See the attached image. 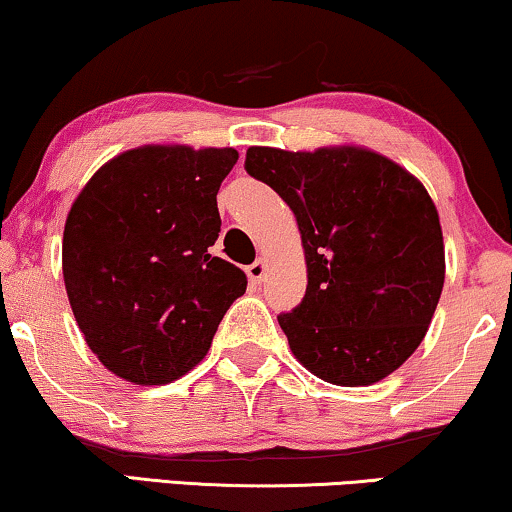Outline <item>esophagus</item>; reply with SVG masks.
<instances>
[{"instance_id": "obj_1", "label": "esophagus", "mask_w": 512, "mask_h": 512, "mask_svg": "<svg viewBox=\"0 0 512 512\" xmlns=\"http://www.w3.org/2000/svg\"><path fill=\"white\" fill-rule=\"evenodd\" d=\"M247 277H249L251 284H261V282H263V277H265V263L261 261V258H256V261L249 265V268H247Z\"/></svg>"}]
</instances>
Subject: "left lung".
I'll return each instance as SVG.
<instances>
[{"label":"left lung","mask_w":512,"mask_h":512,"mask_svg":"<svg viewBox=\"0 0 512 512\" xmlns=\"http://www.w3.org/2000/svg\"><path fill=\"white\" fill-rule=\"evenodd\" d=\"M249 176L294 211L308 289L277 317L291 353L334 386H371L409 360L444 284L440 216L423 183L364 148L247 150Z\"/></svg>","instance_id":"1"}]
</instances>
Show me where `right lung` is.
<instances>
[{"instance_id": "add662e5", "label": "right lung", "mask_w": 512, "mask_h": 512, "mask_svg": "<svg viewBox=\"0 0 512 512\" xmlns=\"http://www.w3.org/2000/svg\"><path fill=\"white\" fill-rule=\"evenodd\" d=\"M235 148L143 145L91 176L63 232V277L105 369L162 386L204 360L247 275L211 256Z\"/></svg>"}]
</instances>
